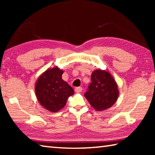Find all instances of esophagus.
<instances>
[{"instance_id": "esophagus-1", "label": "esophagus", "mask_w": 155, "mask_h": 155, "mask_svg": "<svg viewBox=\"0 0 155 155\" xmlns=\"http://www.w3.org/2000/svg\"><path fill=\"white\" fill-rule=\"evenodd\" d=\"M82 87H76L75 88V91L77 93H79V92H81V91H82Z\"/></svg>"}]
</instances>
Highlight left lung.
<instances>
[{"label":"left lung","instance_id":"1","mask_svg":"<svg viewBox=\"0 0 155 155\" xmlns=\"http://www.w3.org/2000/svg\"><path fill=\"white\" fill-rule=\"evenodd\" d=\"M91 83L84 96L96 111H101L114 105L119 96L117 84L109 72L96 70L91 77Z\"/></svg>","mask_w":155,"mask_h":155}]
</instances>
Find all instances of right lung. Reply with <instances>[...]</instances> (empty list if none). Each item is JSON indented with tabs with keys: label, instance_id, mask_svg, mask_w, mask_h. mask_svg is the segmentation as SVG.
Instances as JSON below:
<instances>
[{
	"label": "right lung",
	"instance_id": "1",
	"mask_svg": "<svg viewBox=\"0 0 155 155\" xmlns=\"http://www.w3.org/2000/svg\"><path fill=\"white\" fill-rule=\"evenodd\" d=\"M63 73L64 71L57 66L49 68L35 83L37 99L49 111L57 112L64 108L67 99L74 94L72 87L62 79Z\"/></svg>",
	"mask_w": 155,
	"mask_h": 155
}]
</instances>
